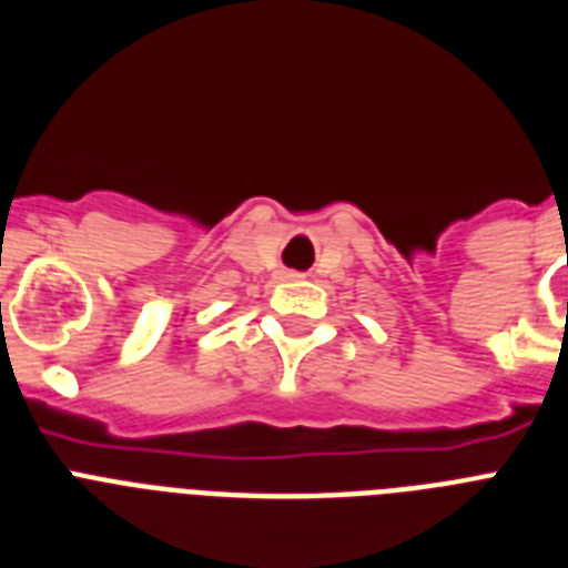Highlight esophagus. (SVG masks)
I'll list each match as a JSON object with an SVG mask.
<instances>
[{"label": "esophagus", "mask_w": 568, "mask_h": 568, "mask_svg": "<svg viewBox=\"0 0 568 568\" xmlns=\"http://www.w3.org/2000/svg\"><path fill=\"white\" fill-rule=\"evenodd\" d=\"M285 276H288V280H297L300 274H297V271H288V274H285Z\"/></svg>", "instance_id": "34e87169"}]
</instances>
